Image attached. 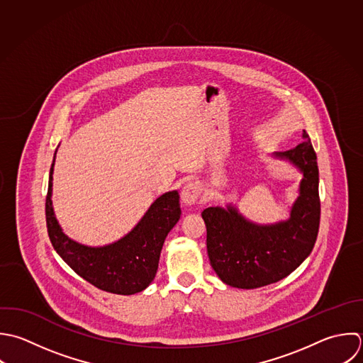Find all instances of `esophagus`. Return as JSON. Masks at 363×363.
<instances>
[{
  "instance_id": "esophagus-1",
  "label": "esophagus",
  "mask_w": 363,
  "mask_h": 363,
  "mask_svg": "<svg viewBox=\"0 0 363 363\" xmlns=\"http://www.w3.org/2000/svg\"><path fill=\"white\" fill-rule=\"evenodd\" d=\"M202 194V186L198 182H189L186 184L181 191V201L185 206L195 205Z\"/></svg>"
}]
</instances>
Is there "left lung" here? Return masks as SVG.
I'll return each instance as SVG.
<instances>
[{
  "mask_svg": "<svg viewBox=\"0 0 363 363\" xmlns=\"http://www.w3.org/2000/svg\"><path fill=\"white\" fill-rule=\"evenodd\" d=\"M296 148L273 152L303 175L290 218L260 225L226 203L202 212L206 225V247L212 269L228 286L259 289L291 274L313 252L320 228L317 155L308 134Z\"/></svg>",
  "mask_w": 363,
  "mask_h": 363,
  "instance_id": "obj_1",
  "label": "left lung"
}]
</instances>
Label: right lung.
Here are the masks:
<instances>
[{
	"label": "right lung",
	"mask_w": 363,
	"mask_h": 363,
	"mask_svg": "<svg viewBox=\"0 0 363 363\" xmlns=\"http://www.w3.org/2000/svg\"><path fill=\"white\" fill-rule=\"evenodd\" d=\"M56 151L49 172L45 208L48 235L53 249L76 274L103 291L131 296L145 290L155 279L165 238L181 218L178 191L158 196L121 239L104 246H87L70 239L55 216L52 175Z\"/></svg>",
	"instance_id": "add662e5"
}]
</instances>
